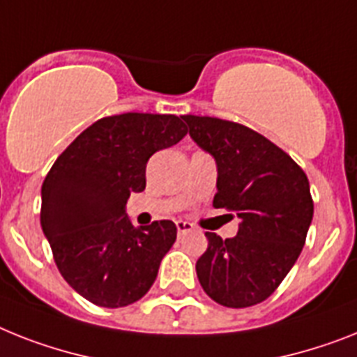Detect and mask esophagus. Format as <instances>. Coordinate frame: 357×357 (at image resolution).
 <instances>
[{"mask_svg":"<svg viewBox=\"0 0 357 357\" xmlns=\"http://www.w3.org/2000/svg\"><path fill=\"white\" fill-rule=\"evenodd\" d=\"M176 231H178V235H185L190 234V231H193V225L191 222H188V220H176Z\"/></svg>","mask_w":357,"mask_h":357,"instance_id":"esophagus-1","label":"esophagus"}]
</instances>
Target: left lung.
<instances>
[{"instance_id":"8db88e82","label":"left lung","mask_w":357,"mask_h":357,"mask_svg":"<svg viewBox=\"0 0 357 357\" xmlns=\"http://www.w3.org/2000/svg\"><path fill=\"white\" fill-rule=\"evenodd\" d=\"M190 137L217 162L213 206L235 211V237L208 231L197 261L200 287L228 308L272 296L296 264L310 228L314 202L305 172L257 131L213 116H182Z\"/></svg>"}]
</instances>
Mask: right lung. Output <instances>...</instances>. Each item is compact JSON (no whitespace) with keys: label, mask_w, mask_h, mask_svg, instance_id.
Returning a JSON list of instances; mask_svg holds the SVG:
<instances>
[{"label":"right lung","mask_w":357,"mask_h":357,"mask_svg":"<svg viewBox=\"0 0 357 357\" xmlns=\"http://www.w3.org/2000/svg\"><path fill=\"white\" fill-rule=\"evenodd\" d=\"M185 132L175 114L105 116L79 132L47 173L41 229L63 279L93 305H131L157 279L176 226L155 220L135 228L126 204L131 193L146 190L153 153L175 146Z\"/></svg>","instance_id":"add662e5"}]
</instances>
